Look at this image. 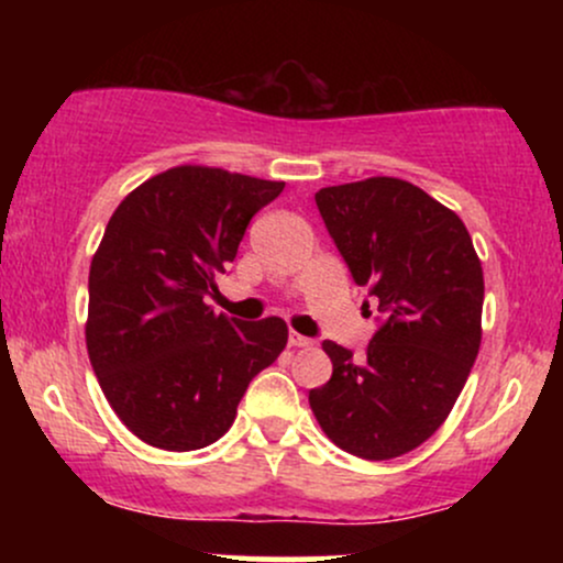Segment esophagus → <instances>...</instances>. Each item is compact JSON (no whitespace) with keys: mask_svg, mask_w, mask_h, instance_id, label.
I'll list each match as a JSON object with an SVG mask.
<instances>
[{"mask_svg":"<svg viewBox=\"0 0 563 563\" xmlns=\"http://www.w3.org/2000/svg\"><path fill=\"white\" fill-rule=\"evenodd\" d=\"M288 344L294 346V349H307V346H312L314 341H312V339H307V335H301V333L290 331V333H288Z\"/></svg>","mask_w":563,"mask_h":563,"instance_id":"obj_1","label":"esophagus"}]
</instances>
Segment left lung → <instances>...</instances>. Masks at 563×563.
<instances>
[{
  "label": "left lung",
  "mask_w": 563,
  "mask_h": 563,
  "mask_svg": "<svg viewBox=\"0 0 563 563\" xmlns=\"http://www.w3.org/2000/svg\"><path fill=\"white\" fill-rule=\"evenodd\" d=\"M314 200L384 322L363 360L322 341L333 376L309 407L335 448L389 461L434 434L466 386L482 344V262L461 217L405 179L322 187Z\"/></svg>",
  "instance_id": "1"
}]
</instances>
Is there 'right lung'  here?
<instances>
[{"instance_id":"add662e5","label":"right lung","mask_w":563,"mask_h":563,"mask_svg":"<svg viewBox=\"0 0 563 563\" xmlns=\"http://www.w3.org/2000/svg\"><path fill=\"white\" fill-rule=\"evenodd\" d=\"M283 187L185 164L113 211L89 267L87 352L113 412L142 442L172 452L217 442L251 378L286 349L280 318L230 320L203 301L251 217Z\"/></svg>"}]
</instances>
